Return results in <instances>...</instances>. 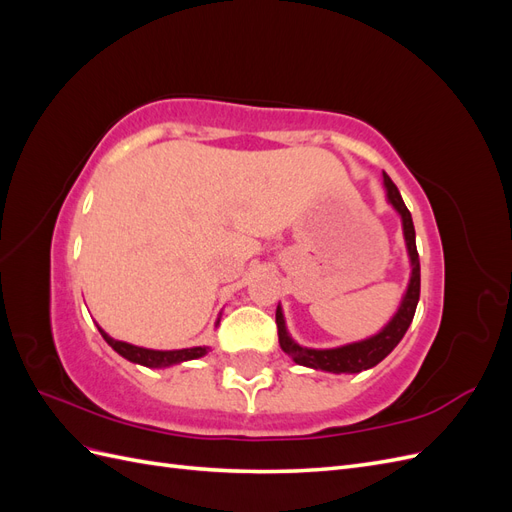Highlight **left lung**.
<instances>
[{
    "label": "left lung",
    "instance_id": "1",
    "mask_svg": "<svg viewBox=\"0 0 512 512\" xmlns=\"http://www.w3.org/2000/svg\"><path fill=\"white\" fill-rule=\"evenodd\" d=\"M382 185L386 192V200H389V205L399 213V218H401V228H404L406 250L410 256V269H412L408 288L404 292V297H401L397 312L376 335L361 339V342H352V344L337 346V348H305L290 337V333L286 329L282 305H277V312H275L277 337H280L282 350L297 365L331 371V374H359V371L376 367L382 359H386V356L393 352V348L401 342V337L406 335V331L410 327V322L416 312V305H418V297H421V262H418V252H416L414 224H412V215L404 203V198H401V194L397 190V185L386 173H382Z\"/></svg>",
    "mask_w": 512,
    "mask_h": 512
}]
</instances>
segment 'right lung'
<instances>
[{"label":"right lung","instance_id":"add662e5","mask_svg":"<svg viewBox=\"0 0 512 512\" xmlns=\"http://www.w3.org/2000/svg\"><path fill=\"white\" fill-rule=\"evenodd\" d=\"M215 324H220V318ZM100 335L104 337V342L111 346L117 354H121L123 359H128L130 363H138L143 367H151V369H164L170 365H179L185 361H194L205 356L209 352V346H194V348H183V350H149V348H141V346H132L126 342H117L106 331H102L98 327Z\"/></svg>","mask_w":512,"mask_h":512}]
</instances>
